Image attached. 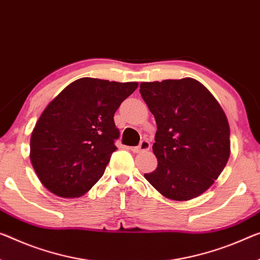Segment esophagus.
Listing matches in <instances>:
<instances>
[{
    "label": "esophagus",
    "mask_w": 260,
    "mask_h": 260,
    "mask_svg": "<svg viewBox=\"0 0 260 260\" xmlns=\"http://www.w3.org/2000/svg\"><path fill=\"white\" fill-rule=\"evenodd\" d=\"M150 146H151V144L149 141H142L138 146L130 147V150L135 153H139V152H144V151H149Z\"/></svg>",
    "instance_id": "esophagus-1"
}]
</instances>
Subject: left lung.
I'll use <instances>...</instances> for the list:
<instances>
[{
    "instance_id": "8db88e82",
    "label": "left lung",
    "mask_w": 260,
    "mask_h": 260,
    "mask_svg": "<svg viewBox=\"0 0 260 260\" xmlns=\"http://www.w3.org/2000/svg\"><path fill=\"white\" fill-rule=\"evenodd\" d=\"M157 123L158 166L144 177L162 197L188 201L209 188L230 157V127L213 94L191 78L142 82Z\"/></svg>"
}]
</instances>
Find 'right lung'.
<instances>
[{
    "label": "right lung",
    "instance_id": "1",
    "mask_svg": "<svg viewBox=\"0 0 260 260\" xmlns=\"http://www.w3.org/2000/svg\"><path fill=\"white\" fill-rule=\"evenodd\" d=\"M138 82L81 78L47 105L30 138V160L39 180L60 198L87 193L117 150L114 115Z\"/></svg>",
    "mask_w": 260,
    "mask_h": 260
}]
</instances>
